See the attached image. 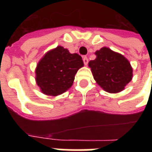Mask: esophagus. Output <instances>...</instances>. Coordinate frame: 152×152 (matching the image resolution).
<instances>
[{"mask_svg":"<svg viewBox=\"0 0 152 152\" xmlns=\"http://www.w3.org/2000/svg\"><path fill=\"white\" fill-rule=\"evenodd\" d=\"M83 61L85 65H87L88 64V58L87 57H83Z\"/></svg>","mask_w":152,"mask_h":152,"instance_id":"esophagus-1","label":"esophagus"}]
</instances>
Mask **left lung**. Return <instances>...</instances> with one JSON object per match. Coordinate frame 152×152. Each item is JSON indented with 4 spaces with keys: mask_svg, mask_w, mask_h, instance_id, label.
<instances>
[{
    "mask_svg": "<svg viewBox=\"0 0 152 152\" xmlns=\"http://www.w3.org/2000/svg\"><path fill=\"white\" fill-rule=\"evenodd\" d=\"M95 54L96 58L90 61L88 66L96 83L112 94L124 90L132 79V68L128 59L108 47H102Z\"/></svg>",
    "mask_w": 152,
    "mask_h": 152,
    "instance_id": "1",
    "label": "left lung"
}]
</instances>
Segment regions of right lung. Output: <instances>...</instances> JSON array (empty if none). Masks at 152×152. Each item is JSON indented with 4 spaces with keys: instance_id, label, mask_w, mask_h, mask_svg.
<instances>
[{
    "instance_id": "1",
    "label": "right lung",
    "mask_w": 152,
    "mask_h": 152,
    "mask_svg": "<svg viewBox=\"0 0 152 152\" xmlns=\"http://www.w3.org/2000/svg\"><path fill=\"white\" fill-rule=\"evenodd\" d=\"M83 66L82 57L58 46L45 53L35 69V81L42 93L61 95L71 88L75 75Z\"/></svg>"
}]
</instances>
